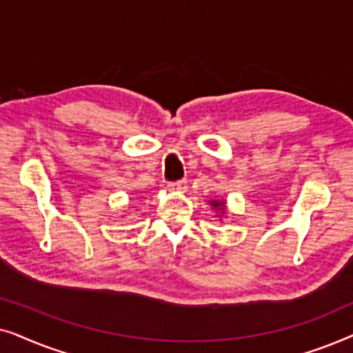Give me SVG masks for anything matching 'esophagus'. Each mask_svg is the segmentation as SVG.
Instances as JSON below:
<instances>
[{"instance_id": "esophagus-1", "label": "esophagus", "mask_w": 353, "mask_h": 353, "mask_svg": "<svg viewBox=\"0 0 353 353\" xmlns=\"http://www.w3.org/2000/svg\"><path fill=\"white\" fill-rule=\"evenodd\" d=\"M167 188L170 191H186V188H188V183L185 181V180H180V181H173V183H168L167 185Z\"/></svg>"}]
</instances>
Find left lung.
I'll use <instances>...</instances> for the list:
<instances>
[{"mask_svg": "<svg viewBox=\"0 0 353 353\" xmlns=\"http://www.w3.org/2000/svg\"><path fill=\"white\" fill-rule=\"evenodd\" d=\"M210 204V209L215 210V216H219V220H221L225 216L226 219V214H228V205H226V201L225 199H210L209 201Z\"/></svg>", "mask_w": 353, "mask_h": 353, "instance_id": "1", "label": "left lung"}]
</instances>
